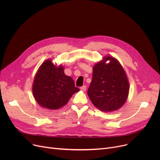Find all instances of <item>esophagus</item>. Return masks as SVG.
Returning <instances> with one entry per match:
<instances>
[{
	"mask_svg": "<svg viewBox=\"0 0 160 160\" xmlns=\"http://www.w3.org/2000/svg\"><path fill=\"white\" fill-rule=\"evenodd\" d=\"M80 90L82 91H86V86H83L80 87Z\"/></svg>",
	"mask_w": 160,
	"mask_h": 160,
	"instance_id": "34e87169",
	"label": "esophagus"
}]
</instances>
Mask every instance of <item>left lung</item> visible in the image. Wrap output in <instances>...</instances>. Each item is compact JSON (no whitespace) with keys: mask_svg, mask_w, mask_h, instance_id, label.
I'll use <instances>...</instances> for the list:
<instances>
[{"mask_svg":"<svg viewBox=\"0 0 160 160\" xmlns=\"http://www.w3.org/2000/svg\"><path fill=\"white\" fill-rule=\"evenodd\" d=\"M129 89L127 76L115 58L106 56L93 66L88 95L100 110L106 112L119 110L127 101Z\"/></svg>","mask_w":160,"mask_h":160,"instance_id":"1","label":"left lung"}]
</instances>
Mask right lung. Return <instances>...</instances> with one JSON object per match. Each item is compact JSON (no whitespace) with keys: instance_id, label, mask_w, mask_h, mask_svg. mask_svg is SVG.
I'll use <instances>...</instances> for the list:
<instances>
[{"instance_id":"add662e5","label":"right lung","mask_w":160,"mask_h":160,"mask_svg":"<svg viewBox=\"0 0 160 160\" xmlns=\"http://www.w3.org/2000/svg\"><path fill=\"white\" fill-rule=\"evenodd\" d=\"M79 91L75 87L72 78L65 74L63 66L54 65L50 59L39 67L32 86L36 101L48 110L63 107Z\"/></svg>"}]
</instances>
